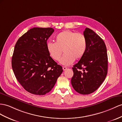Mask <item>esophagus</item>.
Segmentation results:
<instances>
[{"instance_id": "1", "label": "esophagus", "mask_w": 122, "mask_h": 122, "mask_svg": "<svg viewBox=\"0 0 122 122\" xmlns=\"http://www.w3.org/2000/svg\"><path fill=\"white\" fill-rule=\"evenodd\" d=\"M62 68H63V71H65L67 68L66 67H65V66H63V67H62Z\"/></svg>"}]
</instances>
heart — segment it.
Wrapping results in <instances>:
<instances>
[{"mask_svg":"<svg viewBox=\"0 0 122 122\" xmlns=\"http://www.w3.org/2000/svg\"><path fill=\"white\" fill-rule=\"evenodd\" d=\"M46 48L50 56L55 61H59L63 51L64 54L60 63L64 65L71 64L81 58L86 51V40L83 34L71 30H65L55 37V43L48 42Z\"/></svg>","mask_w":122,"mask_h":122,"instance_id":"b5f03b06","label":"heart"}]
</instances>
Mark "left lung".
<instances>
[{
	"label": "left lung",
	"instance_id": "8db88e82",
	"mask_svg": "<svg viewBox=\"0 0 122 122\" xmlns=\"http://www.w3.org/2000/svg\"><path fill=\"white\" fill-rule=\"evenodd\" d=\"M83 35L86 40V51L72 68L74 75L71 83L76 92L86 95L95 91L105 80L108 56L105 43L97 34L86 28Z\"/></svg>",
	"mask_w": 122,
	"mask_h": 122
}]
</instances>
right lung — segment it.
I'll use <instances>...</instances> for the list:
<instances>
[{"label":"right lung","instance_id":"add662e5","mask_svg":"<svg viewBox=\"0 0 122 122\" xmlns=\"http://www.w3.org/2000/svg\"><path fill=\"white\" fill-rule=\"evenodd\" d=\"M54 31L52 28H33L15 45L12 69L24 89L33 94L43 95L51 91L63 71L46 48L47 41Z\"/></svg>","mask_w":122,"mask_h":122}]
</instances>
